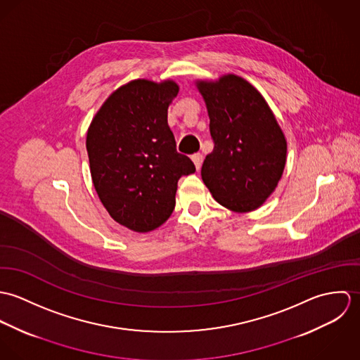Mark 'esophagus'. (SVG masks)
<instances>
[{"label": "esophagus", "mask_w": 360, "mask_h": 360, "mask_svg": "<svg viewBox=\"0 0 360 360\" xmlns=\"http://www.w3.org/2000/svg\"><path fill=\"white\" fill-rule=\"evenodd\" d=\"M191 159H193V162H194V165H195V169L200 170V167H201V165H202V160H204L202 154H194L191 156Z\"/></svg>", "instance_id": "obj_1"}]
</instances>
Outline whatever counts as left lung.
<instances>
[{
    "label": "left lung",
    "instance_id": "1",
    "mask_svg": "<svg viewBox=\"0 0 360 360\" xmlns=\"http://www.w3.org/2000/svg\"><path fill=\"white\" fill-rule=\"evenodd\" d=\"M205 101L214 147L201 176L212 197L224 207L255 210L276 190L287 160V141L273 110L245 79L229 73L197 80Z\"/></svg>",
    "mask_w": 360,
    "mask_h": 360
}]
</instances>
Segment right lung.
<instances>
[{
	"label": "right lung",
	"mask_w": 360,
	"mask_h": 360,
	"mask_svg": "<svg viewBox=\"0 0 360 360\" xmlns=\"http://www.w3.org/2000/svg\"><path fill=\"white\" fill-rule=\"evenodd\" d=\"M177 93L173 80H131L105 100L87 130L94 188L110 217L137 233L169 219L179 179L195 172L191 159L176 151L167 124Z\"/></svg>",
	"instance_id": "1"
}]
</instances>
